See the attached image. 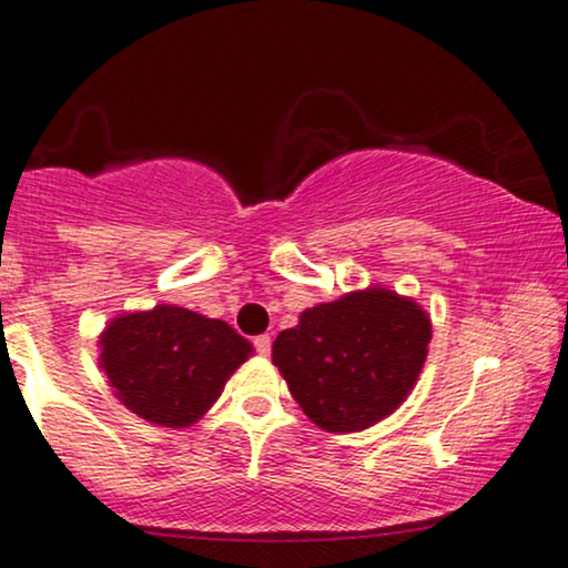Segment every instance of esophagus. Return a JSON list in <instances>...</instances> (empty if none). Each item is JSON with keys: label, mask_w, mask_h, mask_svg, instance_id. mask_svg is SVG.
<instances>
[{"label": "esophagus", "mask_w": 568, "mask_h": 568, "mask_svg": "<svg viewBox=\"0 0 568 568\" xmlns=\"http://www.w3.org/2000/svg\"><path fill=\"white\" fill-rule=\"evenodd\" d=\"M254 346H256V352L262 354V357H266V354H270V349H272V336H270V333H264V336H256L254 338Z\"/></svg>", "instance_id": "1"}]
</instances>
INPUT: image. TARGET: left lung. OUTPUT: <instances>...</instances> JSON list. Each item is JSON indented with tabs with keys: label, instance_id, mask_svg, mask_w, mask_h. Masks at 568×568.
I'll use <instances>...</instances> for the list:
<instances>
[{
	"label": "left lung",
	"instance_id": "left-lung-1",
	"mask_svg": "<svg viewBox=\"0 0 568 568\" xmlns=\"http://www.w3.org/2000/svg\"><path fill=\"white\" fill-rule=\"evenodd\" d=\"M432 344V317L384 285L298 314L272 362L304 415L327 434L365 432L407 399Z\"/></svg>",
	"mask_w": 568,
	"mask_h": 568
}]
</instances>
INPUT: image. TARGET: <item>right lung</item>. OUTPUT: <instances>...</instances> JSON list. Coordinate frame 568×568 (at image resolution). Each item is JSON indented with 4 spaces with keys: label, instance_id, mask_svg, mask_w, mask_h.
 Returning <instances> with one entry per match:
<instances>
[{
    "label": "right lung",
    "instance_id": "add662e5",
    "mask_svg": "<svg viewBox=\"0 0 568 568\" xmlns=\"http://www.w3.org/2000/svg\"><path fill=\"white\" fill-rule=\"evenodd\" d=\"M98 346L115 399L163 428L201 420L230 375L254 354L224 320L174 304L119 314L100 333Z\"/></svg>",
    "mask_w": 568,
    "mask_h": 568
}]
</instances>
